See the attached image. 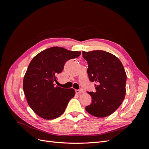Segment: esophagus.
Returning a JSON list of instances; mask_svg holds the SVG:
<instances>
[{
	"label": "esophagus",
	"mask_w": 149,
	"mask_h": 149,
	"mask_svg": "<svg viewBox=\"0 0 149 149\" xmlns=\"http://www.w3.org/2000/svg\"><path fill=\"white\" fill-rule=\"evenodd\" d=\"M75 92L76 94H80L81 93H83V90L82 89H76Z\"/></svg>",
	"instance_id": "esophagus-1"
}]
</instances>
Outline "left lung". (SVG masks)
<instances>
[{
    "label": "left lung",
    "mask_w": 149,
    "mask_h": 149,
    "mask_svg": "<svg viewBox=\"0 0 149 149\" xmlns=\"http://www.w3.org/2000/svg\"><path fill=\"white\" fill-rule=\"evenodd\" d=\"M88 64L89 80L95 81V92H88L92 103L86 107L89 114L104 118L118 109L125 96L127 76L120 61L112 54L102 50L83 51Z\"/></svg>",
    "instance_id": "1"
}]
</instances>
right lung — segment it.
Wrapping results in <instances>:
<instances>
[{
  "label": "right lung",
  "mask_w": 149,
  "mask_h": 149,
  "mask_svg": "<svg viewBox=\"0 0 149 149\" xmlns=\"http://www.w3.org/2000/svg\"><path fill=\"white\" fill-rule=\"evenodd\" d=\"M80 55L79 52L52 47L31 60L24 76L23 89L29 105L40 117L53 119L65 112L75 91L73 88L55 86L56 75L61 73L68 60Z\"/></svg>",
  "instance_id": "obj_1"
}]
</instances>
